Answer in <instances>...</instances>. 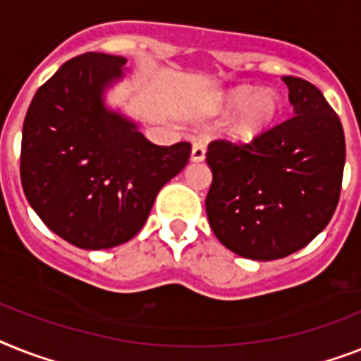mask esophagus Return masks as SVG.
Segmentation results:
<instances>
[{
    "label": "esophagus",
    "instance_id": "34e87169",
    "mask_svg": "<svg viewBox=\"0 0 361 361\" xmlns=\"http://www.w3.org/2000/svg\"><path fill=\"white\" fill-rule=\"evenodd\" d=\"M204 157H206V145L200 142V140H196L195 145H192V150H190V159L198 163V161H204Z\"/></svg>",
    "mask_w": 361,
    "mask_h": 361
}]
</instances>
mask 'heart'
Wrapping results in <instances>:
<instances>
[{"label": "heart", "instance_id": "heart-1", "mask_svg": "<svg viewBox=\"0 0 361 361\" xmlns=\"http://www.w3.org/2000/svg\"><path fill=\"white\" fill-rule=\"evenodd\" d=\"M235 109H239V113L228 124V137L248 142L271 130L276 122L280 114V98L271 90L259 92L256 87L241 85L216 94L211 102L213 113H228Z\"/></svg>", "mask_w": 361, "mask_h": 361}]
</instances>
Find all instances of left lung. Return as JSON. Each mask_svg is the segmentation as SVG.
Returning a JSON list of instances; mask_svg holds the SVG:
<instances>
[{
	"instance_id": "obj_1",
	"label": "left lung",
	"mask_w": 361,
	"mask_h": 361,
	"mask_svg": "<svg viewBox=\"0 0 361 361\" xmlns=\"http://www.w3.org/2000/svg\"><path fill=\"white\" fill-rule=\"evenodd\" d=\"M293 116L248 145L213 140L206 211L216 239L239 256L280 259L313 241L341 192L345 133L323 92L286 75Z\"/></svg>"
}]
</instances>
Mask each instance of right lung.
Returning <instances> with one entry per match:
<instances>
[{
  "label": "right lung",
  "mask_w": 361,
  "mask_h": 361,
  "mask_svg": "<svg viewBox=\"0 0 361 361\" xmlns=\"http://www.w3.org/2000/svg\"><path fill=\"white\" fill-rule=\"evenodd\" d=\"M124 57L70 59L37 90L22 130L20 178L37 215L85 250L118 247L145 226L159 189L183 171L189 142L157 146L105 107Z\"/></svg>",
  "instance_id": "right-lung-1"
}]
</instances>
